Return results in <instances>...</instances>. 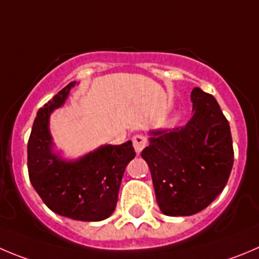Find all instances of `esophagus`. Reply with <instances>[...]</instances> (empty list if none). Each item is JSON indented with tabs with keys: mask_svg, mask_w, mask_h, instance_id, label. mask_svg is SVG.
Wrapping results in <instances>:
<instances>
[{
	"mask_svg": "<svg viewBox=\"0 0 259 259\" xmlns=\"http://www.w3.org/2000/svg\"><path fill=\"white\" fill-rule=\"evenodd\" d=\"M132 142H134V147L135 150H136L137 154H140V152H141L142 150L145 149V146L147 145L146 137L142 136V135H136V136H134Z\"/></svg>",
	"mask_w": 259,
	"mask_h": 259,
	"instance_id": "obj_1",
	"label": "esophagus"
}]
</instances>
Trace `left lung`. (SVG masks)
Instances as JSON below:
<instances>
[{"label":"left lung","instance_id":"obj_1","mask_svg":"<svg viewBox=\"0 0 259 259\" xmlns=\"http://www.w3.org/2000/svg\"><path fill=\"white\" fill-rule=\"evenodd\" d=\"M193 115L183 127L150 131L141 156L166 216H191L223 192L234 162L230 125L211 94L194 88Z\"/></svg>","mask_w":259,"mask_h":259}]
</instances>
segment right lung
Wrapping results in <instances>:
<instances>
[{
  "label": "right lung",
  "mask_w": 259,
  "mask_h": 259,
  "mask_svg": "<svg viewBox=\"0 0 259 259\" xmlns=\"http://www.w3.org/2000/svg\"><path fill=\"white\" fill-rule=\"evenodd\" d=\"M76 81L36 113L28 142L29 179L53 212L80 221H102L115 210L125 166L135 156L132 141L104 145L77 160L53 152L49 117L63 105Z\"/></svg>",
  "instance_id": "add662e5"
}]
</instances>
